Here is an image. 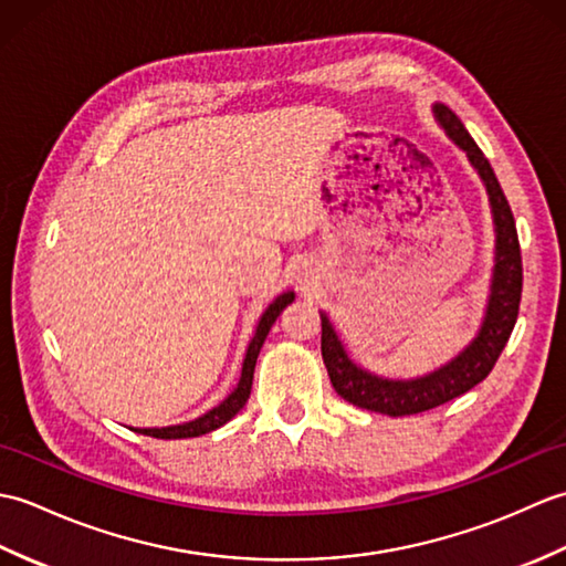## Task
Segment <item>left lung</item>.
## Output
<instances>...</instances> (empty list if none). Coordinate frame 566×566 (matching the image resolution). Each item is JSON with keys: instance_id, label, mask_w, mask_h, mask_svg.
<instances>
[{"instance_id": "obj_1", "label": "left lung", "mask_w": 566, "mask_h": 566, "mask_svg": "<svg viewBox=\"0 0 566 566\" xmlns=\"http://www.w3.org/2000/svg\"><path fill=\"white\" fill-rule=\"evenodd\" d=\"M432 116L438 126L448 134L457 148L467 153L469 165L474 167L479 179L484 182L491 219H494V270H491L486 311L476 335L462 353H457L450 363L413 379H391L375 375V371L357 365L347 355L338 331L331 323L328 314L321 311V353L326 363L333 389L353 406L384 416H411L423 413L440 403H448L462 396L479 381L489 377L503 347H506L511 331L518 318L521 292H523V262L515 221L499 179L491 170L484 153L479 150L474 138L469 136L464 124L457 114L440 102L432 104Z\"/></svg>"}]
</instances>
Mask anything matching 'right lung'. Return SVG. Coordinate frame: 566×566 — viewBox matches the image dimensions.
I'll return each mask as SVG.
<instances>
[{
	"mask_svg": "<svg viewBox=\"0 0 566 566\" xmlns=\"http://www.w3.org/2000/svg\"><path fill=\"white\" fill-rule=\"evenodd\" d=\"M292 302H294V292H282L268 308L262 311V316H260L258 326H255V333H252V338L248 343L243 369H240V379L235 384V389L228 394L219 406H213L211 411H207V413L195 418V420H187V423L165 426V428H134V430L143 432V436L160 438V440H179V438L207 436V432H211L216 428H221L223 423H228V420H231L240 411V408L245 406V401L250 399L252 375H255V363H258L260 347H262L264 338H268L270 328L274 326L276 316H280L282 308H286V304H292Z\"/></svg>",
	"mask_w": 566,
	"mask_h": 566,
	"instance_id": "1",
	"label": "right lung"
}]
</instances>
